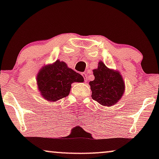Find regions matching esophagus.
Returning a JSON list of instances; mask_svg holds the SVG:
<instances>
[{
  "label": "esophagus",
  "mask_w": 159,
  "mask_h": 159,
  "mask_svg": "<svg viewBox=\"0 0 159 159\" xmlns=\"http://www.w3.org/2000/svg\"><path fill=\"white\" fill-rule=\"evenodd\" d=\"M82 75H83V77H84V80H86V81H87V74L86 73H83L82 74Z\"/></svg>",
  "instance_id": "34e87169"
}]
</instances>
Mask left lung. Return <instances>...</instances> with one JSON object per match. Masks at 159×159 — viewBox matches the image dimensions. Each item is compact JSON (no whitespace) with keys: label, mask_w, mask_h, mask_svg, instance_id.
I'll return each instance as SVG.
<instances>
[{"label":"left lung","mask_w":159,"mask_h":159,"mask_svg":"<svg viewBox=\"0 0 159 159\" xmlns=\"http://www.w3.org/2000/svg\"><path fill=\"white\" fill-rule=\"evenodd\" d=\"M93 71L95 79L89 83L93 99L103 106L116 104L125 90V83L120 72L108 69L102 61Z\"/></svg>","instance_id":"left-lung-1"}]
</instances>
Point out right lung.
<instances>
[{"instance_id":"add662e5","label":"right lung","mask_w":159,"mask_h":159,"mask_svg":"<svg viewBox=\"0 0 159 159\" xmlns=\"http://www.w3.org/2000/svg\"><path fill=\"white\" fill-rule=\"evenodd\" d=\"M38 89L48 102H56L66 97L74 82H83L81 75L69 68L66 63L56 61L41 69L36 76Z\"/></svg>"}]
</instances>
